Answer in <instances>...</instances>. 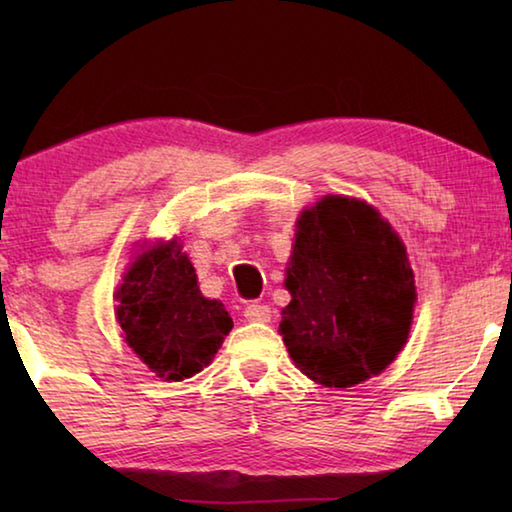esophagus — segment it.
I'll return each mask as SVG.
<instances>
[{"mask_svg": "<svg viewBox=\"0 0 512 512\" xmlns=\"http://www.w3.org/2000/svg\"><path fill=\"white\" fill-rule=\"evenodd\" d=\"M244 316L253 323H268L271 320V307L262 305V302H250L244 309Z\"/></svg>", "mask_w": 512, "mask_h": 512, "instance_id": "esophagus-1", "label": "esophagus"}]
</instances>
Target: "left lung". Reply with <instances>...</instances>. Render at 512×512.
<instances>
[{"label": "left lung", "mask_w": 512, "mask_h": 512, "mask_svg": "<svg viewBox=\"0 0 512 512\" xmlns=\"http://www.w3.org/2000/svg\"><path fill=\"white\" fill-rule=\"evenodd\" d=\"M284 287L280 334L318 384H361L409 339L413 271L400 237L363 201L325 196L300 214Z\"/></svg>", "instance_id": "obj_1"}]
</instances>
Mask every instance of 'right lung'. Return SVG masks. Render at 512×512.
Masks as SVG:
<instances>
[{"label":"right lung","instance_id":"right-lung-1","mask_svg":"<svg viewBox=\"0 0 512 512\" xmlns=\"http://www.w3.org/2000/svg\"><path fill=\"white\" fill-rule=\"evenodd\" d=\"M117 300L126 343L167 381L201 372L232 329L221 302L201 296L194 266L176 241L137 255Z\"/></svg>","mask_w":512,"mask_h":512}]
</instances>
